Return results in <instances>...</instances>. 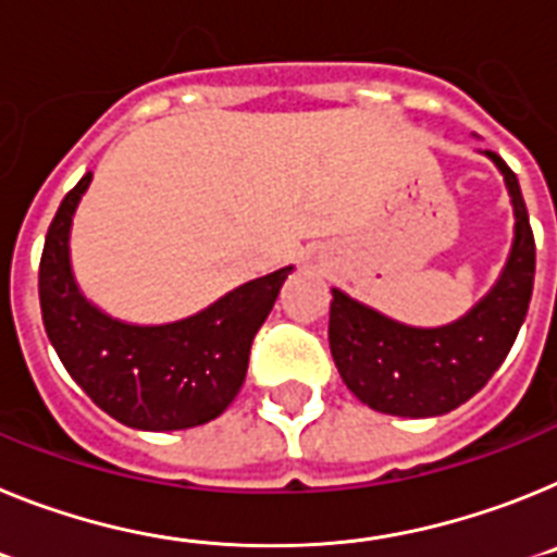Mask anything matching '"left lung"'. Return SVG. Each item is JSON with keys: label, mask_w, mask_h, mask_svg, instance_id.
I'll use <instances>...</instances> for the list:
<instances>
[{"label": "left lung", "mask_w": 557, "mask_h": 557, "mask_svg": "<svg viewBox=\"0 0 557 557\" xmlns=\"http://www.w3.org/2000/svg\"><path fill=\"white\" fill-rule=\"evenodd\" d=\"M505 176L512 205V246L491 292L459 319L414 327L331 288V338L338 375L361 404L398 418H437L480 393L507 359L530 308L535 240L516 173L480 151Z\"/></svg>", "instance_id": "8db88e82"}]
</instances>
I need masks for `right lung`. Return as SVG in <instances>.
<instances>
[{
  "label": "right lung",
  "instance_id": "1",
  "mask_svg": "<svg viewBox=\"0 0 557 557\" xmlns=\"http://www.w3.org/2000/svg\"><path fill=\"white\" fill-rule=\"evenodd\" d=\"M89 185L91 171L64 196L38 269L41 317L58 359L75 384L123 425L178 432L210 423L240 393L251 338L294 265L249 280L176 322H123L86 299L72 272V219Z\"/></svg>",
  "mask_w": 557,
  "mask_h": 557
}]
</instances>
